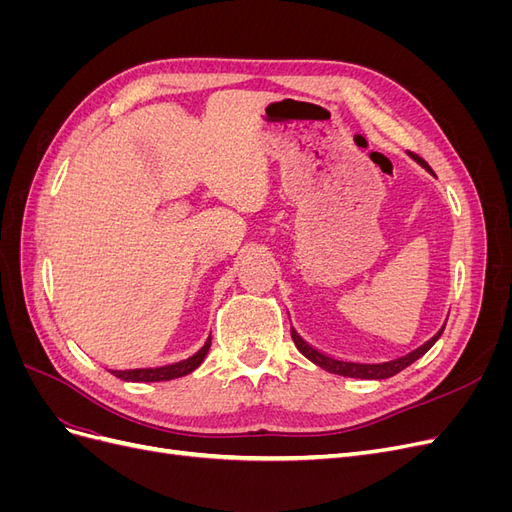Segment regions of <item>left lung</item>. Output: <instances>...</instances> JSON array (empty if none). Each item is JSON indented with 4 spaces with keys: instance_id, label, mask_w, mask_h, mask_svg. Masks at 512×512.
<instances>
[{
    "instance_id": "left-lung-1",
    "label": "left lung",
    "mask_w": 512,
    "mask_h": 512,
    "mask_svg": "<svg viewBox=\"0 0 512 512\" xmlns=\"http://www.w3.org/2000/svg\"><path fill=\"white\" fill-rule=\"evenodd\" d=\"M412 158H414L418 164H421V166H425L427 170H431L429 164H427L423 158H418V156H412ZM444 327H446V324H444ZM444 327H442L436 335H433L431 339H427V342H425L423 346H418L416 350L408 352L406 356H399V359L386 361V363H352V361H337V359H333V356L322 354V352H318L316 348L309 346V344L305 342V339H301V335H299L297 331H294L292 327H290V335H292L294 346L299 348V352H301L303 356H307V359L312 361V363H316L318 367L331 371V374L346 376V378H361V380H384V378H391V376L399 374L401 369H406V367L412 365L416 359H421V356H423L433 344L438 342L442 331H444Z\"/></svg>"
}]
</instances>
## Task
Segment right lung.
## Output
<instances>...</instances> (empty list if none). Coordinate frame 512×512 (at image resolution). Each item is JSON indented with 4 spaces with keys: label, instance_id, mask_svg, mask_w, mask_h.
<instances>
[{
    "label": "right lung",
    "instance_id": "1",
    "mask_svg": "<svg viewBox=\"0 0 512 512\" xmlns=\"http://www.w3.org/2000/svg\"><path fill=\"white\" fill-rule=\"evenodd\" d=\"M211 348V337L205 342V346L200 348L196 354L188 356L185 361L179 363H170L162 367H145V369H111V374L126 380V382H162V380H175L181 376H188L192 371L205 361V356Z\"/></svg>",
    "mask_w": 512,
    "mask_h": 512
}]
</instances>
